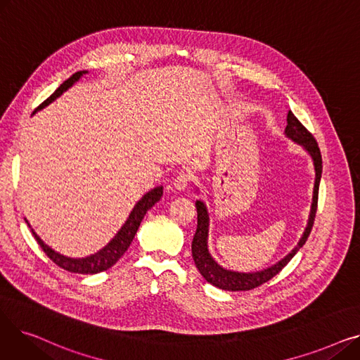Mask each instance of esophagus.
Wrapping results in <instances>:
<instances>
[{
  "label": "esophagus",
  "mask_w": 360,
  "mask_h": 360,
  "mask_svg": "<svg viewBox=\"0 0 360 360\" xmlns=\"http://www.w3.org/2000/svg\"><path fill=\"white\" fill-rule=\"evenodd\" d=\"M190 179H191V175L186 174V172H181L175 176L174 179V186L176 188L178 191H184L185 188L188 186V184H190Z\"/></svg>",
  "instance_id": "34e87169"
}]
</instances>
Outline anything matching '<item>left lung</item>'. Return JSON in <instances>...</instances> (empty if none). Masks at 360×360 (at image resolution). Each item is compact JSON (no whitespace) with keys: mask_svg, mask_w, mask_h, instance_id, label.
<instances>
[{"mask_svg":"<svg viewBox=\"0 0 360 360\" xmlns=\"http://www.w3.org/2000/svg\"><path fill=\"white\" fill-rule=\"evenodd\" d=\"M285 136L299 144L302 148H304L307 153L311 156L312 163H314V170H315V181H314V191H312V202H311V210L307 221V228L302 233L299 242L296 243V247L286 255L283 257L280 261H277L273 266L262 269L259 271H250V273H243V271H235L224 269L223 266L213 258L209 250V229H210V216L209 210H207V205L204 201L197 200L195 201V209H197V231L193 239V258L195 266L200 271V274L210 283V285L221 289V290H229V292H239V290H251L254 288L261 286L262 283L269 281L273 278L286 264L295 257V254L304 247V243L307 242L315 213H316V201H318V188H319V181H321V174H323V159H321V153L318 144L315 139L312 137L311 132L302 125L297 118L293 115V113L289 110L288 113V125L285 129ZM200 194V190L197 188L195 190Z\"/></svg>","mask_w":360,"mask_h":360,"instance_id":"obj_1","label":"left lung"}]
</instances>
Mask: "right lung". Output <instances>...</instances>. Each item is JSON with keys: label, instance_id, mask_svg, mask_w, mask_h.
I'll return each mask as SVG.
<instances>
[{"label": "right lung", "instance_id": "right-lung-1", "mask_svg": "<svg viewBox=\"0 0 360 360\" xmlns=\"http://www.w3.org/2000/svg\"><path fill=\"white\" fill-rule=\"evenodd\" d=\"M84 74H87V71H77L75 74H72L71 77L68 80H65L58 89H56L42 105L37 106L36 110H41L45 106H48L49 103H52L55 99H58L61 94L64 91H67L74 83H77ZM162 195H163V186H156V188H153V190H150L147 194H144L139 200V202L134 205V209H132V212L129 213L128 219L121 226V229L117 232V235L113 236L102 250H99L98 252H94L89 257H83V258H71V257L56 252L39 236H37V233L32 229L29 221L26 219L25 220L29 224V228H30L34 239L37 240V243L41 245L44 252L56 264V266L67 270V271H71V273L96 274V273L110 269L113 264H115L124 255V252L129 248L132 239H134V236L140 228V223L144 219L146 213L162 198Z\"/></svg>", "mask_w": 360, "mask_h": 360}]
</instances>
